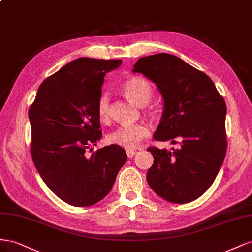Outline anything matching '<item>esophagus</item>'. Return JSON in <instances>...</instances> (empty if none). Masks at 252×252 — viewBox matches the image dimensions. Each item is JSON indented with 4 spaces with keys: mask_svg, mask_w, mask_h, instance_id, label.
<instances>
[{
    "mask_svg": "<svg viewBox=\"0 0 252 252\" xmlns=\"http://www.w3.org/2000/svg\"><path fill=\"white\" fill-rule=\"evenodd\" d=\"M126 154H127V157H128V158H131V157H133L134 155L137 154V152H136V151H133V150H127V151H126Z\"/></svg>",
    "mask_w": 252,
    "mask_h": 252,
    "instance_id": "34e87169",
    "label": "esophagus"
}]
</instances>
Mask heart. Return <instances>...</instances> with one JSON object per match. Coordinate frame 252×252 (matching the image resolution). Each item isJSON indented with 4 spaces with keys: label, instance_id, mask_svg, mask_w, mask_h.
Returning a JSON list of instances; mask_svg holds the SVG:
<instances>
[{
    "label": "heart",
    "instance_id": "b5f03b06",
    "mask_svg": "<svg viewBox=\"0 0 252 252\" xmlns=\"http://www.w3.org/2000/svg\"><path fill=\"white\" fill-rule=\"evenodd\" d=\"M121 91L127 99L140 106L147 105L153 97V89L145 78L130 77L121 84ZM97 114L101 121L109 120L111 116V98L109 94L102 93L97 101ZM151 132L148 126L139 124L122 126L107 135L106 140L111 145H116L127 150L137 149L143 140L150 137Z\"/></svg>",
    "mask_w": 252,
    "mask_h": 252
}]
</instances>
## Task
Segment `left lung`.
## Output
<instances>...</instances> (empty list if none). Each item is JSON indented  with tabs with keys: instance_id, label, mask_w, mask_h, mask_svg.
<instances>
[{
	"instance_id": "obj_1",
	"label": "left lung",
	"mask_w": 252,
	"mask_h": 252,
	"mask_svg": "<svg viewBox=\"0 0 252 252\" xmlns=\"http://www.w3.org/2000/svg\"><path fill=\"white\" fill-rule=\"evenodd\" d=\"M133 73L153 81L163 99L154 139L179 143L171 151L147 149L154 157L147 182L170 203L195 200L210 188L226 155L225 100L205 73L173 55L142 57Z\"/></svg>"
}]
</instances>
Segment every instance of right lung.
<instances>
[{"mask_svg": "<svg viewBox=\"0 0 252 252\" xmlns=\"http://www.w3.org/2000/svg\"><path fill=\"white\" fill-rule=\"evenodd\" d=\"M121 63L92 58L67 63L43 81L28 112L34 166L48 188L71 206L104 198L126 162V151L116 145L88 154L102 136L97 101L104 76Z\"/></svg>", "mask_w": 252, "mask_h": 252, "instance_id": "obj_1", "label": "right lung"}]
</instances>
